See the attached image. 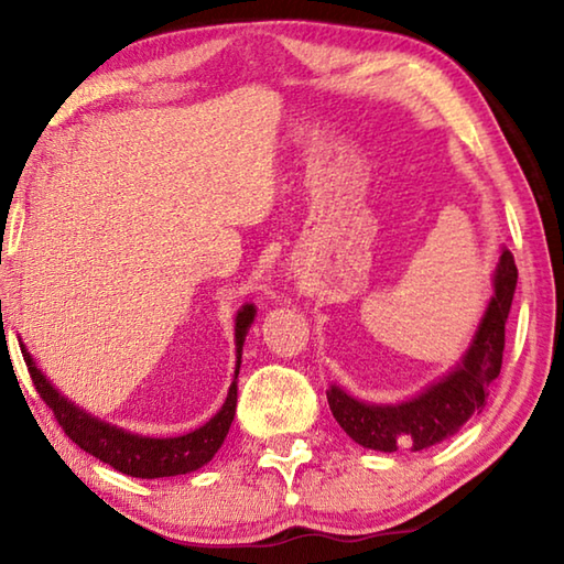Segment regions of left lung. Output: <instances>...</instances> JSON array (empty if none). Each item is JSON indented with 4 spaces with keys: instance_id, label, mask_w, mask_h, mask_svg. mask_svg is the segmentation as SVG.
Listing matches in <instances>:
<instances>
[{
    "instance_id": "obj_1",
    "label": "left lung",
    "mask_w": 564,
    "mask_h": 564,
    "mask_svg": "<svg viewBox=\"0 0 564 564\" xmlns=\"http://www.w3.org/2000/svg\"><path fill=\"white\" fill-rule=\"evenodd\" d=\"M518 285V265L508 248H500L492 271V295L485 305L460 360L443 378L417 395L398 403H368L333 383L326 395L333 417L358 445L368 451H425L455 435L473 415L482 413L490 383L500 376L505 350V323Z\"/></svg>"
}]
</instances>
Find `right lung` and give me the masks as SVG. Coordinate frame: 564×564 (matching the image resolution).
<instances>
[{
	"mask_svg": "<svg viewBox=\"0 0 564 564\" xmlns=\"http://www.w3.org/2000/svg\"><path fill=\"white\" fill-rule=\"evenodd\" d=\"M256 318V305L246 303L236 313V326H234V343H236V370H234V383L228 388L226 403L221 410L204 423L196 431L176 437H151L139 435L131 431H123L119 425H111L107 420L94 417L87 410L72 403L69 398H64L54 383L46 378L32 358V352L19 340L26 368H30L32 383L36 393L42 395L46 405L54 410L56 420H59L62 431L69 435V441L87 451L89 455L99 457L101 463L111 465L113 470L123 475L141 477V480H154V477H174L194 473L206 463H212V457L218 453V447L224 445L228 427L234 423L236 415V400H238V370H241V356H243V343L248 336V328Z\"/></svg>",
	"mask_w": 564,
	"mask_h": 564,
	"instance_id": "obj_1",
	"label": "right lung"
}]
</instances>
